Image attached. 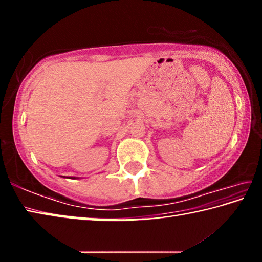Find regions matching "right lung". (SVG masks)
<instances>
[{
  "label": "right lung",
  "instance_id": "right-lung-1",
  "mask_svg": "<svg viewBox=\"0 0 262 262\" xmlns=\"http://www.w3.org/2000/svg\"><path fill=\"white\" fill-rule=\"evenodd\" d=\"M73 179H76V177H74V178Z\"/></svg>",
  "mask_w": 262,
  "mask_h": 262
}]
</instances>
